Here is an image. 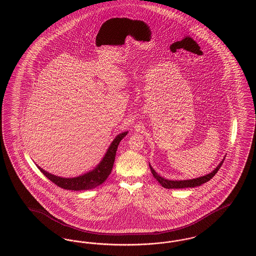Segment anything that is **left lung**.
I'll list each match as a JSON object with an SVG mask.
<instances>
[{"label":"left lung","instance_id":"left-lung-1","mask_svg":"<svg viewBox=\"0 0 256 256\" xmlns=\"http://www.w3.org/2000/svg\"><path fill=\"white\" fill-rule=\"evenodd\" d=\"M224 159H222V161L220 163L219 165H218V167H217L215 170H213L212 172L208 174L206 176H200V178H194V180H165V178H161L158 174L152 168L150 165V170H152V174L154 178L164 188H166V189H174V188H176V189H180V188L196 187V186H200V185H202V184H204V183L207 182L208 180H210L217 174V172L219 170L220 166H222V163H224Z\"/></svg>","mask_w":256,"mask_h":256}]
</instances>
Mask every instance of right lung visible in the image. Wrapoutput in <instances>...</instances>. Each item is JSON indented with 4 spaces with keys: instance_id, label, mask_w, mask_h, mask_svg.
Wrapping results in <instances>:
<instances>
[{
    "instance_id": "right-lung-1",
    "label": "right lung",
    "mask_w": 256,
    "mask_h": 256,
    "mask_svg": "<svg viewBox=\"0 0 256 256\" xmlns=\"http://www.w3.org/2000/svg\"><path fill=\"white\" fill-rule=\"evenodd\" d=\"M126 134L128 132L119 134L111 143L110 148L108 150L104 158L100 161V163L94 170L87 172L84 176H80L78 178H60L49 174L48 172L41 169L40 167H38V169L41 170L43 174L46 178H48L50 182H52L56 185L66 190L80 191V190H89V189L96 188L102 183L104 182L108 178L113 168L119 143L121 142V140L126 135Z\"/></svg>"
}]
</instances>
